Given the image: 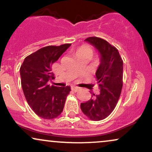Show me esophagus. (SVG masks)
I'll use <instances>...</instances> for the list:
<instances>
[{"instance_id": "obj_1", "label": "esophagus", "mask_w": 152, "mask_h": 152, "mask_svg": "<svg viewBox=\"0 0 152 152\" xmlns=\"http://www.w3.org/2000/svg\"><path fill=\"white\" fill-rule=\"evenodd\" d=\"M71 89L73 91H74V92H76V91H78V90H79V88L77 86H71Z\"/></svg>"}]
</instances>
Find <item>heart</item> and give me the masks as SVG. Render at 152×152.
Here are the masks:
<instances>
[{
    "mask_svg": "<svg viewBox=\"0 0 152 152\" xmlns=\"http://www.w3.org/2000/svg\"><path fill=\"white\" fill-rule=\"evenodd\" d=\"M86 53H89V54H92V50H91L90 47L88 46H82L78 48L77 50H76V54H86Z\"/></svg>",
    "mask_w": 152,
    "mask_h": 152,
    "instance_id": "obj_1",
    "label": "heart"
}]
</instances>
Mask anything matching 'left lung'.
I'll use <instances>...</instances> for the list:
<instances>
[{
    "instance_id": "obj_1",
    "label": "left lung",
    "mask_w": 152,
    "mask_h": 152,
    "mask_svg": "<svg viewBox=\"0 0 152 152\" xmlns=\"http://www.w3.org/2000/svg\"><path fill=\"white\" fill-rule=\"evenodd\" d=\"M97 49L100 64L96 72L100 94L81 103V109L88 118L100 121L107 118L115 109L122 88L123 61L115 47L101 38L91 37L85 39Z\"/></svg>"
}]
</instances>
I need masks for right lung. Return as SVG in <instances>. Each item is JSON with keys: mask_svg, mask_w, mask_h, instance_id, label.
Masks as SVG:
<instances>
[{"mask_svg": "<svg viewBox=\"0 0 152 152\" xmlns=\"http://www.w3.org/2000/svg\"><path fill=\"white\" fill-rule=\"evenodd\" d=\"M71 46H47L27 56L20 69L21 86L27 103L37 115L46 120L56 118L63 111L71 87L48 85L54 78L52 65Z\"/></svg>", "mask_w": 152, "mask_h": 152, "instance_id": "add662e5", "label": "right lung"}]
</instances>
